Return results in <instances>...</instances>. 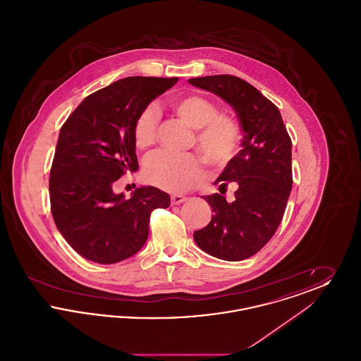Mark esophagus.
Wrapping results in <instances>:
<instances>
[{"label":"esophagus","mask_w":361,"mask_h":361,"mask_svg":"<svg viewBox=\"0 0 361 361\" xmlns=\"http://www.w3.org/2000/svg\"><path fill=\"white\" fill-rule=\"evenodd\" d=\"M185 200H187V197L183 196V195H172V196H171V203H172L173 206L181 204V203H184Z\"/></svg>","instance_id":"34e87169"}]
</instances>
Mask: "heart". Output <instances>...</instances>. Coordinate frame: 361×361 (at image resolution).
Masks as SVG:
<instances>
[{"instance_id":"1","label":"heart","mask_w":361,"mask_h":361,"mask_svg":"<svg viewBox=\"0 0 361 361\" xmlns=\"http://www.w3.org/2000/svg\"><path fill=\"white\" fill-rule=\"evenodd\" d=\"M173 111L195 128V143L214 165H224L235 154L240 145L238 121L218 114L216 104L200 94H183L171 100ZM158 114L153 106L145 108L134 121L133 140L137 150L152 147L157 139ZM206 177L204 161L199 155L157 153L143 166V178L157 188L180 193L199 185Z\"/></svg>"}]
</instances>
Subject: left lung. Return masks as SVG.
<instances>
[{
    "label": "left lung",
    "mask_w": 361,
    "mask_h": 361,
    "mask_svg": "<svg viewBox=\"0 0 361 361\" xmlns=\"http://www.w3.org/2000/svg\"><path fill=\"white\" fill-rule=\"evenodd\" d=\"M189 84L230 104L243 131L242 150L214 183L224 193L230 182H235V199L227 202L220 193L203 196L214 215L204 228L193 233V240L214 257H252L274 237L287 207L292 188L291 137L279 108L245 80L219 74L190 78Z\"/></svg>",
    "instance_id": "obj_1"
}]
</instances>
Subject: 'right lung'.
<instances>
[{
  "instance_id": "right-lung-1",
  "label": "right lung",
  "mask_w": 361,
  "mask_h": 361,
  "mask_svg": "<svg viewBox=\"0 0 361 361\" xmlns=\"http://www.w3.org/2000/svg\"><path fill=\"white\" fill-rule=\"evenodd\" d=\"M177 81L123 78L89 94L62 126L50 171L52 218L86 259L115 264L134 256L147 240L150 214L171 204L169 195L155 187L137 188L128 200L112 187L137 171V115Z\"/></svg>"
}]
</instances>
